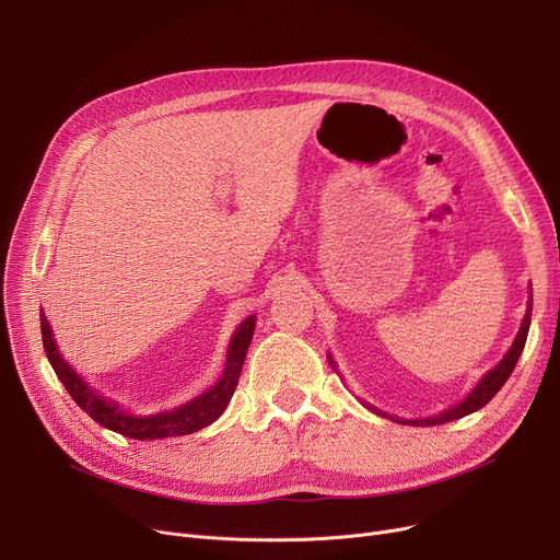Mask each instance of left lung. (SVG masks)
Here are the masks:
<instances>
[{
	"label": "left lung",
	"instance_id": "obj_1",
	"mask_svg": "<svg viewBox=\"0 0 560 560\" xmlns=\"http://www.w3.org/2000/svg\"><path fill=\"white\" fill-rule=\"evenodd\" d=\"M532 306H534V304H532V300H528L526 315H524V319H522V327H520V331H517V336H515V340H513V345H511V349H509V354H506L502 361H499L497 368H492V370L479 381V384L475 386V390L469 393L460 404H456V406L443 410V413H438V416H433V418H422V420H401V418H393V420H395V422H401V424H410V427H433V424H445V422L465 418V416H469V413H475V410L483 408V406L499 393V388H502V386L506 384L511 372H513L515 365H517V359H520V354H522L526 336H528V325H532ZM329 363L334 365L331 357H329ZM334 368H336V365H334ZM365 406H368L370 410H374L376 416H386L384 410H378V408H374V406H370V404H365ZM386 418H388V416H386Z\"/></svg>",
	"mask_w": 560,
	"mask_h": 560
}]
</instances>
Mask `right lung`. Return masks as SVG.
<instances>
[{"label": "right lung", "mask_w": 560, "mask_h": 560, "mask_svg": "<svg viewBox=\"0 0 560 560\" xmlns=\"http://www.w3.org/2000/svg\"><path fill=\"white\" fill-rule=\"evenodd\" d=\"M256 327V317L249 315L243 319V325L238 331L233 334L226 351V365L220 376L218 384L209 388L206 393L197 395L195 399L182 404L179 408L165 410V413L156 416H131L129 410L120 408L115 401L106 399L97 390H93L85 381L63 361V357L58 354V347L54 342V334L45 313H40V334H43V347L47 351V359L56 372V376L61 378V384L66 390L72 395V399L83 408L88 416H91L95 422L102 427L122 433L133 440H159V438H174V435H188L195 433L203 427L213 424L222 413L226 404L233 397L235 386H238V378L243 372V363L247 357V347L252 342Z\"/></svg>", "instance_id": "1"}]
</instances>
